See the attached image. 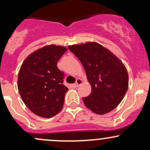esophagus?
Instances as JSON below:
<instances>
[{"instance_id": "34e87169", "label": "esophagus", "mask_w": 150, "mask_h": 150, "mask_svg": "<svg viewBox=\"0 0 150 150\" xmlns=\"http://www.w3.org/2000/svg\"><path fill=\"white\" fill-rule=\"evenodd\" d=\"M82 80H81L80 78H77L76 80V82H75V87H78V86H80V85H82Z\"/></svg>"}]
</instances>
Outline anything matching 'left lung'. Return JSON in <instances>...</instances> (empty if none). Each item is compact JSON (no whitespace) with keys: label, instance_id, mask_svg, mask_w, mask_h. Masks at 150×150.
I'll use <instances>...</instances> for the list:
<instances>
[{"label":"left lung","instance_id":"8db88e82","mask_svg":"<svg viewBox=\"0 0 150 150\" xmlns=\"http://www.w3.org/2000/svg\"><path fill=\"white\" fill-rule=\"evenodd\" d=\"M84 67L92 87L84 104L92 112L102 115L116 108L128 88V74L122 61L97 42L68 46Z\"/></svg>","mask_w":150,"mask_h":150}]
</instances>
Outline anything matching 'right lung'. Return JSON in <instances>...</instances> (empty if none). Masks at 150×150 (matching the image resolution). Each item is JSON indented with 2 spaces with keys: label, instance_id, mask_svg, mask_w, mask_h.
I'll return each instance as SVG.
<instances>
[{
  "label": "right lung",
  "instance_id": "obj_1",
  "mask_svg": "<svg viewBox=\"0 0 150 150\" xmlns=\"http://www.w3.org/2000/svg\"><path fill=\"white\" fill-rule=\"evenodd\" d=\"M67 50L54 44L45 46L29 55L20 67L18 91L27 108L37 116L52 118L63 108L68 89L63 85L64 73L57 63Z\"/></svg>",
  "mask_w": 150,
  "mask_h": 150
}]
</instances>
